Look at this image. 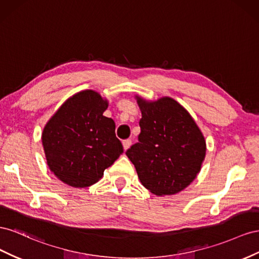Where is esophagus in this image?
Instances as JSON below:
<instances>
[{"label":"esophagus","mask_w":259,"mask_h":259,"mask_svg":"<svg viewBox=\"0 0 259 259\" xmlns=\"http://www.w3.org/2000/svg\"><path fill=\"white\" fill-rule=\"evenodd\" d=\"M122 145H123V150L127 151V150L129 149V147H130V145H131V140H130V139L123 140V141H122Z\"/></svg>","instance_id":"34e87169"}]
</instances>
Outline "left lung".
Masks as SVG:
<instances>
[{"mask_svg":"<svg viewBox=\"0 0 259 259\" xmlns=\"http://www.w3.org/2000/svg\"><path fill=\"white\" fill-rule=\"evenodd\" d=\"M141 109L139 142L125 152L143 186L155 195L179 193L201 170L206 142L188 110L171 98L147 102Z\"/></svg>","mask_w":259,"mask_h":259,"instance_id":"1","label":"left lung"}]
</instances>
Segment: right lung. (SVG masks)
Returning a JSON list of instances; mask_svg holds the SVG:
<instances>
[{
  "label": "right lung",
  "mask_w": 259,
  "mask_h": 259,
  "mask_svg": "<svg viewBox=\"0 0 259 259\" xmlns=\"http://www.w3.org/2000/svg\"><path fill=\"white\" fill-rule=\"evenodd\" d=\"M106 100L92 90L72 95L46 124L42 144L48 165L58 179L73 188L97 183L123 153L115 122L103 116Z\"/></svg>",
  "instance_id": "1"
}]
</instances>
